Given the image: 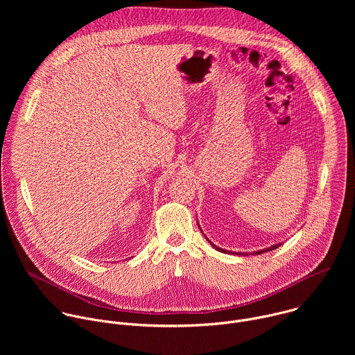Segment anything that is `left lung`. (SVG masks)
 Returning <instances> with one entry per match:
<instances>
[{"instance_id":"left-lung-1","label":"left lung","mask_w":355,"mask_h":355,"mask_svg":"<svg viewBox=\"0 0 355 355\" xmlns=\"http://www.w3.org/2000/svg\"><path fill=\"white\" fill-rule=\"evenodd\" d=\"M198 226H199V225H198ZM199 229H200V227H199ZM200 232H202V230H200ZM204 236H205V234H204ZM205 237H207V236H205ZM207 240L212 244V247H214V248H216V250H218V251H220V252H227V254H236V256H243V257H244V256H248V254H250V256H251V254H252V256H259V254H263V252H267V251L275 250V248H278V247L282 244V243H277V244H274V245H271V247H267V248H264V250H259V251H254V252H234V251H229V250L226 251V250H223V248H220V247L215 245V244H214L208 237H207Z\"/></svg>"}]
</instances>
